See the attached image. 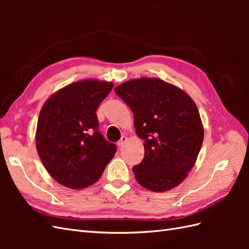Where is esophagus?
Returning a JSON list of instances; mask_svg holds the SVG:
<instances>
[{
	"label": "esophagus",
	"instance_id": "esophagus-1",
	"mask_svg": "<svg viewBox=\"0 0 249 249\" xmlns=\"http://www.w3.org/2000/svg\"><path fill=\"white\" fill-rule=\"evenodd\" d=\"M127 141V138L125 137V136H123L122 138H120V140L117 142V146L120 148V147H123L124 146V143Z\"/></svg>",
	"mask_w": 249,
	"mask_h": 249
}]
</instances>
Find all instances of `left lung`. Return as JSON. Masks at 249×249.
Here are the masks:
<instances>
[{"label":"left lung","instance_id":"obj_1","mask_svg":"<svg viewBox=\"0 0 249 249\" xmlns=\"http://www.w3.org/2000/svg\"><path fill=\"white\" fill-rule=\"evenodd\" d=\"M115 93L134 114L144 158L133 167L137 182L154 192L178 186L196 162L203 125L194 101L184 90L157 78L118 85Z\"/></svg>","mask_w":249,"mask_h":249}]
</instances>
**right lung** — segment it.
<instances>
[{
  "label": "right lung",
  "mask_w": 249,
  "mask_h": 249,
  "mask_svg": "<svg viewBox=\"0 0 249 249\" xmlns=\"http://www.w3.org/2000/svg\"><path fill=\"white\" fill-rule=\"evenodd\" d=\"M112 82L88 79L52 94L40 110L36 148L52 178L71 189H83L101 178L116 145L99 132L96 110Z\"/></svg>",
  "instance_id": "add662e5"
}]
</instances>
